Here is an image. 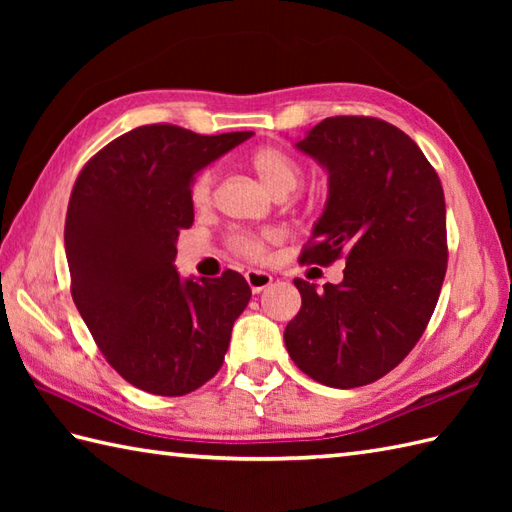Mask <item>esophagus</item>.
Returning a JSON list of instances; mask_svg holds the SVG:
<instances>
[{
    "label": "esophagus",
    "mask_w": 512,
    "mask_h": 512,
    "mask_svg": "<svg viewBox=\"0 0 512 512\" xmlns=\"http://www.w3.org/2000/svg\"><path fill=\"white\" fill-rule=\"evenodd\" d=\"M244 277H246V284L253 292H262L264 288L273 284V275L266 273V270H246Z\"/></svg>",
    "instance_id": "esophagus-1"
}]
</instances>
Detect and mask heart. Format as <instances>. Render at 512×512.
<instances>
[{
	"instance_id": "1",
	"label": "heart",
	"mask_w": 512,
	"mask_h": 512,
	"mask_svg": "<svg viewBox=\"0 0 512 512\" xmlns=\"http://www.w3.org/2000/svg\"><path fill=\"white\" fill-rule=\"evenodd\" d=\"M250 165H253L259 180L264 182V187L281 198V195H288L299 187L303 169L299 162L286 154L284 149L277 147H262L257 149L253 158H250ZM213 184H215V173L213 171H202L198 178L191 184V202L198 209H204L206 204L211 202L213 195ZM279 233L268 231L262 235L253 233H237L231 237V248L237 255L246 259H264L266 257V244L277 239Z\"/></svg>"
}]
</instances>
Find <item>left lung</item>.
<instances>
[{"label": "left lung", "mask_w": 512, "mask_h": 512, "mask_svg": "<svg viewBox=\"0 0 512 512\" xmlns=\"http://www.w3.org/2000/svg\"><path fill=\"white\" fill-rule=\"evenodd\" d=\"M295 149L328 173V200L303 262L345 257L341 284L295 279L286 325L292 361L321 385L350 389L391 372L418 343L447 273V206L420 147L378 118L334 116Z\"/></svg>", "instance_id": "8db88e82"}]
</instances>
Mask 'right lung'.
I'll list each match as a JSON object with an SVG mask.
<instances>
[{"label":"right lung","instance_id":"1","mask_svg":"<svg viewBox=\"0 0 512 512\" xmlns=\"http://www.w3.org/2000/svg\"><path fill=\"white\" fill-rule=\"evenodd\" d=\"M250 136L143 125L76 178L63 233L72 299L110 365L149 394L184 396L213 378L248 306L235 270L180 277L173 262L180 228L193 224L195 173Z\"/></svg>","mask_w":512,"mask_h":512}]
</instances>
